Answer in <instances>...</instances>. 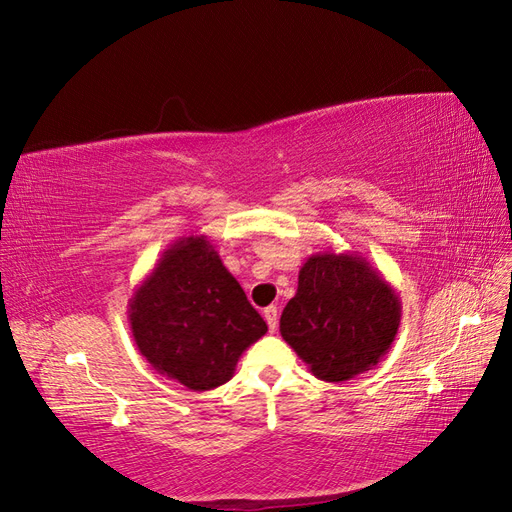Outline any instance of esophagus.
Segmentation results:
<instances>
[{"label":"esophagus","instance_id":"1","mask_svg":"<svg viewBox=\"0 0 512 512\" xmlns=\"http://www.w3.org/2000/svg\"><path fill=\"white\" fill-rule=\"evenodd\" d=\"M262 316H265V320H267V324H269V331L275 333V331H277V307L269 305V307L265 309V312H262Z\"/></svg>","mask_w":512,"mask_h":512}]
</instances>
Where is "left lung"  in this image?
Here are the masks:
<instances>
[{"label":"left lung","instance_id":"1","mask_svg":"<svg viewBox=\"0 0 512 512\" xmlns=\"http://www.w3.org/2000/svg\"><path fill=\"white\" fill-rule=\"evenodd\" d=\"M399 320V294L359 252H320L299 271L280 333L318 380L346 382L378 365Z\"/></svg>","mask_w":512,"mask_h":512}]
</instances>
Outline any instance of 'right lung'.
<instances>
[{
  "mask_svg": "<svg viewBox=\"0 0 512 512\" xmlns=\"http://www.w3.org/2000/svg\"><path fill=\"white\" fill-rule=\"evenodd\" d=\"M138 352L190 391L235 376L241 354L267 333L205 235L177 239L128 301Z\"/></svg>",
  "mask_w": 512,
  "mask_h": 512,
  "instance_id": "obj_1",
  "label": "right lung"
}]
</instances>
